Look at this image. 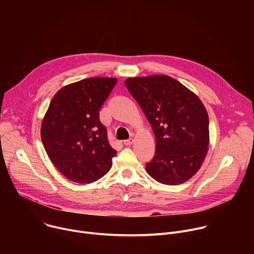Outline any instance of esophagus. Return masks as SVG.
<instances>
[{"mask_svg":"<svg viewBox=\"0 0 254 254\" xmlns=\"http://www.w3.org/2000/svg\"><path fill=\"white\" fill-rule=\"evenodd\" d=\"M132 142H133V139L130 137V138H128V139H126V140H124V143L126 144V146H130V144H132Z\"/></svg>","mask_w":254,"mask_h":254,"instance_id":"1","label":"esophagus"}]
</instances>
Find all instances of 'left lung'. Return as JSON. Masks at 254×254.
Instances as JSON below:
<instances>
[{
    "mask_svg": "<svg viewBox=\"0 0 254 254\" xmlns=\"http://www.w3.org/2000/svg\"><path fill=\"white\" fill-rule=\"evenodd\" d=\"M126 86L137 101L156 137L148 174L165 185H180L200 169L208 151L209 118L192 91L166 75L134 77Z\"/></svg>",
    "mask_w": 254,
    "mask_h": 254,
    "instance_id": "left-lung-1",
    "label": "left lung"
}]
</instances>
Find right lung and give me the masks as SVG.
<instances>
[{"mask_svg": "<svg viewBox=\"0 0 254 254\" xmlns=\"http://www.w3.org/2000/svg\"><path fill=\"white\" fill-rule=\"evenodd\" d=\"M117 78L92 77L61 88L52 98L41 127L45 151L72 182L89 184L112 168L117 151L108 142L99 110Z\"/></svg>", "mask_w": 254, "mask_h": 254, "instance_id": "right-lung-1", "label": "right lung"}]
</instances>
